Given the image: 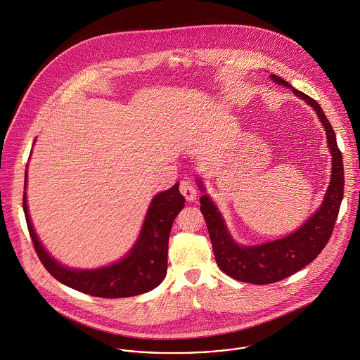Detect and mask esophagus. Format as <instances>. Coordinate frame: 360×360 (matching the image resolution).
<instances>
[{"label":"esophagus","mask_w":360,"mask_h":360,"mask_svg":"<svg viewBox=\"0 0 360 360\" xmlns=\"http://www.w3.org/2000/svg\"><path fill=\"white\" fill-rule=\"evenodd\" d=\"M180 193L183 194V196L188 200V202H194L196 199V190L195 187L188 181V180H183L180 183Z\"/></svg>","instance_id":"esophagus-1"}]
</instances>
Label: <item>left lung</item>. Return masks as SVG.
I'll return each mask as SVG.
<instances>
[{"label": "left lung", "instance_id": "left-lung-1", "mask_svg": "<svg viewBox=\"0 0 360 360\" xmlns=\"http://www.w3.org/2000/svg\"><path fill=\"white\" fill-rule=\"evenodd\" d=\"M271 78L276 84L290 88L295 95L305 100L316 111L326 131L327 146L333 157V167L330 186L318 212H315V214H312L293 233L259 246H239L235 243L212 199L206 194L200 196V212L207 226L219 268L236 281L255 285H268L282 281L314 262L331 236L344 195L342 155L337 146L335 133L322 107L316 100L295 89L283 78L274 74ZM198 183L203 191L200 180H198Z\"/></svg>", "mask_w": 360, "mask_h": 360}]
</instances>
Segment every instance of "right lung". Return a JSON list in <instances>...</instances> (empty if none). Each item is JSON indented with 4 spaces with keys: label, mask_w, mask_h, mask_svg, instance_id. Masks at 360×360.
Returning <instances> with one entry per match:
<instances>
[{
    "label": "right lung",
    "mask_w": 360,
    "mask_h": 360,
    "mask_svg": "<svg viewBox=\"0 0 360 360\" xmlns=\"http://www.w3.org/2000/svg\"><path fill=\"white\" fill-rule=\"evenodd\" d=\"M26 183L27 172L25 174L23 210L35 253L45 269L60 283L94 297L122 298L147 293L164 281L167 269L170 229L186 202L179 191V184L154 196L139 239L127 257L108 266L81 271L70 269L59 264L51 257L37 238L27 209Z\"/></svg>",
    "instance_id": "add662e5"
}]
</instances>
